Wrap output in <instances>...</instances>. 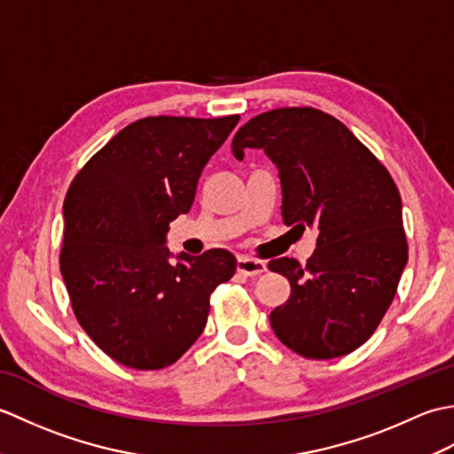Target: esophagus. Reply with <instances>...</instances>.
<instances>
[{
	"label": "esophagus",
	"instance_id": "esophagus-1",
	"mask_svg": "<svg viewBox=\"0 0 454 454\" xmlns=\"http://www.w3.org/2000/svg\"><path fill=\"white\" fill-rule=\"evenodd\" d=\"M265 269H267V263L262 262V259H254L247 255L238 257V273H242L246 277L262 275V273H265Z\"/></svg>",
	"mask_w": 454,
	"mask_h": 454
}]
</instances>
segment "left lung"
Wrapping results in <instances>:
<instances>
[{"label": "left lung", "instance_id": "left-lung-1", "mask_svg": "<svg viewBox=\"0 0 454 454\" xmlns=\"http://www.w3.org/2000/svg\"><path fill=\"white\" fill-rule=\"evenodd\" d=\"M247 148H262L278 169L285 224L317 230L306 265L269 263L291 283L269 316L275 335L306 359L355 351L379 327L408 263L396 183L343 122L312 107L257 114L232 140L238 160Z\"/></svg>", "mask_w": 454, "mask_h": 454}]
</instances>
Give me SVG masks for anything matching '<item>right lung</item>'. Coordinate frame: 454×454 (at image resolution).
<instances>
[{
  "mask_svg": "<svg viewBox=\"0 0 454 454\" xmlns=\"http://www.w3.org/2000/svg\"><path fill=\"white\" fill-rule=\"evenodd\" d=\"M239 117H146L124 127L74 177L64 200L60 271L74 314L111 359L138 371L176 363L207 325L212 291L232 278L226 249L179 254L169 222Z\"/></svg>",
  "mask_w": 454,
  "mask_h": 454,
  "instance_id": "obj_1",
  "label": "right lung"
}]
</instances>
